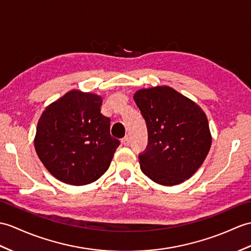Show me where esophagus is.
Returning <instances> with one entry per match:
<instances>
[{"label":"esophagus","instance_id":"esophagus-1","mask_svg":"<svg viewBox=\"0 0 251 251\" xmlns=\"http://www.w3.org/2000/svg\"><path fill=\"white\" fill-rule=\"evenodd\" d=\"M121 142H122V144L125 145V147H128V145L130 144V139L128 138V137H125V138L122 139V141H121Z\"/></svg>","mask_w":251,"mask_h":251}]
</instances>
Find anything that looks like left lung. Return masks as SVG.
Returning <instances> with one entry per match:
<instances>
[{
  "label": "left lung",
  "instance_id": "left-lung-1",
  "mask_svg": "<svg viewBox=\"0 0 251 251\" xmlns=\"http://www.w3.org/2000/svg\"><path fill=\"white\" fill-rule=\"evenodd\" d=\"M133 99L148 127V145L139 154L142 172L173 186L192 176L206 158L212 137L203 110L169 86L138 91Z\"/></svg>",
  "mask_w": 251,
  "mask_h": 251
}]
</instances>
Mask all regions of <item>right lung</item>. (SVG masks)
<instances>
[{
  "instance_id": "right-lung-1",
  "label": "right lung",
  "mask_w": 251,
  "mask_h": 251,
  "mask_svg": "<svg viewBox=\"0 0 251 251\" xmlns=\"http://www.w3.org/2000/svg\"><path fill=\"white\" fill-rule=\"evenodd\" d=\"M100 96L71 91L45 109L35 150L52 176L69 185L95 182L108 170L120 141L100 113Z\"/></svg>"
}]
</instances>
